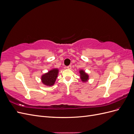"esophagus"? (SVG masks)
<instances>
[{
  "label": "esophagus",
  "instance_id": "obj_1",
  "mask_svg": "<svg viewBox=\"0 0 134 134\" xmlns=\"http://www.w3.org/2000/svg\"><path fill=\"white\" fill-rule=\"evenodd\" d=\"M66 68L68 69H71V65H70L68 66Z\"/></svg>",
  "mask_w": 134,
  "mask_h": 134
}]
</instances>
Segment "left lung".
<instances>
[{
  "mask_svg": "<svg viewBox=\"0 0 134 134\" xmlns=\"http://www.w3.org/2000/svg\"><path fill=\"white\" fill-rule=\"evenodd\" d=\"M80 78L82 79V80L83 81V82H86L88 79V75L86 73H85V72L83 70H81L80 71Z\"/></svg>",
  "mask_w": 134,
  "mask_h": 134,
  "instance_id": "left-lung-1",
  "label": "left lung"
}]
</instances>
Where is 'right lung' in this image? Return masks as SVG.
<instances>
[{
  "label": "right lung",
  "mask_w": 134,
  "mask_h": 134,
  "mask_svg": "<svg viewBox=\"0 0 134 134\" xmlns=\"http://www.w3.org/2000/svg\"><path fill=\"white\" fill-rule=\"evenodd\" d=\"M58 70L55 69L52 70L48 71L47 73L44 74L42 76V83L46 85V86H51L54 85L58 76Z\"/></svg>",
  "instance_id": "1"
}]
</instances>
